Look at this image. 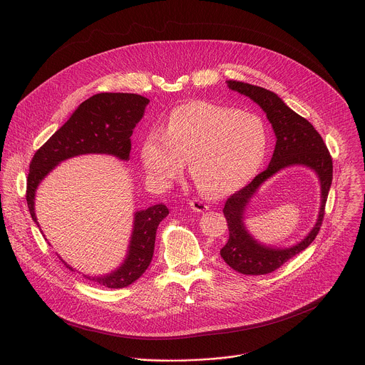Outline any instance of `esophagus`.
<instances>
[{
    "label": "esophagus",
    "mask_w": 365,
    "mask_h": 365,
    "mask_svg": "<svg viewBox=\"0 0 365 365\" xmlns=\"http://www.w3.org/2000/svg\"><path fill=\"white\" fill-rule=\"evenodd\" d=\"M190 207L194 209L195 212H205V210H208L209 207L205 204V202H202L201 200H192L191 202H190Z\"/></svg>",
    "instance_id": "34e87169"
}]
</instances>
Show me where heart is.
I'll return each mask as SVG.
<instances>
[{"instance_id":"heart-1","label":"heart","mask_w":365,"mask_h":365,"mask_svg":"<svg viewBox=\"0 0 365 365\" xmlns=\"http://www.w3.org/2000/svg\"><path fill=\"white\" fill-rule=\"evenodd\" d=\"M268 150L260 116L237 108L195 101L171 110L140 148L146 174L158 185L177 178L188 161L198 190L210 197L237 191L259 171Z\"/></svg>"}]
</instances>
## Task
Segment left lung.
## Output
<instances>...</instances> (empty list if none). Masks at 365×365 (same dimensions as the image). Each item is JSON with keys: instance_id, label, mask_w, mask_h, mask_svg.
<instances>
[{"instance_id": "1", "label": "left lung", "mask_w": 365, "mask_h": 365, "mask_svg": "<svg viewBox=\"0 0 365 365\" xmlns=\"http://www.w3.org/2000/svg\"><path fill=\"white\" fill-rule=\"evenodd\" d=\"M227 87L260 105L277 136L275 150L267 170L256 175L250 184L232 194L223 208V215L227 220L229 239L220 250L222 259L237 272L262 275L275 271L289 259L304 252L317 236L331 185L333 161L322 136L312 123L284 104L277 94L257 86L232 80L227 81ZM289 165H307L315 170L321 180L322 204L317 225L301 244L288 250H272L257 244L248 235L242 223V215L245 205L260 184Z\"/></svg>"}]
</instances>
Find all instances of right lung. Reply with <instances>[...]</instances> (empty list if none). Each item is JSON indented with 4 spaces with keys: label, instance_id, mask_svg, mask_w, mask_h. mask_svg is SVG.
I'll return each instance as SVG.
<instances>
[{
    "label": "right lung",
    "instance_id": "add662e5",
    "mask_svg": "<svg viewBox=\"0 0 365 365\" xmlns=\"http://www.w3.org/2000/svg\"><path fill=\"white\" fill-rule=\"evenodd\" d=\"M148 104L149 100L138 94H96L80 105L70 119L36 150L29 164L26 181V202L36 225L35 191L54 165L66 158L87 153H106L128 160L132 149L130 136ZM167 215L168 208L163 204L136 212L125 262L109 275L86 278L106 288H125L135 282L150 265L157 227ZM64 265L73 271L66 262Z\"/></svg>",
    "mask_w": 365,
    "mask_h": 365
}]
</instances>
